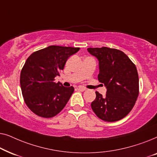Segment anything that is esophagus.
I'll return each mask as SVG.
<instances>
[{"label":"esophagus","mask_w":157,"mask_h":157,"mask_svg":"<svg viewBox=\"0 0 157 157\" xmlns=\"http://www.w3.org/2000/svg\"><path fill=\"white\" fill-rule=\"evenodd\" d=\"M77 89H78V91H85V90H86L85 88L82 87V86H78V88H77Z\"/></svg>","instance_id":"34e87169"}]
</instances>
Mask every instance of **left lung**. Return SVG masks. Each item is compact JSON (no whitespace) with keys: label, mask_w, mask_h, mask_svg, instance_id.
Returning <instances> with one entry per match:
<instances>
[{"label":"left lung","mask_w":157,"mask_h":157,"mask_svg":"<svg viewBox=\"0 0 157 157\" xmlns=\"http://www.w3.org/2000/svg\"><path fill=\"white\" fill-rule=\"evenodd\" d=\"M99 61L98 79L106 86L103 96L96 91L92 110L104 121H119L134 106L139 94V75L135 64L123 51L108 47L89 48Z\"/></svg>","instance_id":"left-lung-1"}]
</instances>
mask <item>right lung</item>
I'll return each mask as SVG.
<instances>
[{"mask_svg":"<svg viewBox=\"0 0 157 157\" xmlns=\"http://www.w3.org/2000/svg\"><path fill=\"white\" fill-rule=\"evenodd\" d=\"M80 48L50 46L35 51L21 69L20 83L24 101L32 112L52 118L67 104L74 88L55 82L67 59Z\"/></svg>","mask_w":157,"mask_h":157,"instance_id":"obj_1","label":"right lung"}]
</instances>
